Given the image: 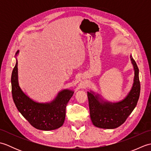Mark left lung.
<instances>
[{
	"label": "left lung",
	"mask_w": 151,
	"mask_h": 151,
	"mask_svg": "<svg viewBox=\"0 0 151 151\" xmlns=\"http://www.w3.org/2000/svg\"><path fill=\"white\" fill-rule=\"evenodd\" d=\"M130 58L134 67V82L123 100L112 102L104 100L94 91H88L89 114L94 126L105 129L117 128L124 123L136 106L140 94L139 69L131 54Z\"/></svg>",
	"instance_id": "1"
}]
</instances>
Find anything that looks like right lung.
<instances>
[{"label":"right lung","instance_id":"1","mask_svg":"<svg viewBox=\"0 0 151 151\" xmlns=\"http://www.w3.org/2000/svg\"><path fill=\"white\" fill-rule=\"evenodd\" d=\"M19 53V50H17L15 54L16 63L11 78L12 93L16 107L22 116L36 129L42 130L58 129L63 124L65 108L74 91L63 89L49 102L42 103L32 100L24 93L19 84L17 59Z\"/></svg>","mask_w":151,"mask_h":151}]
</instances>
